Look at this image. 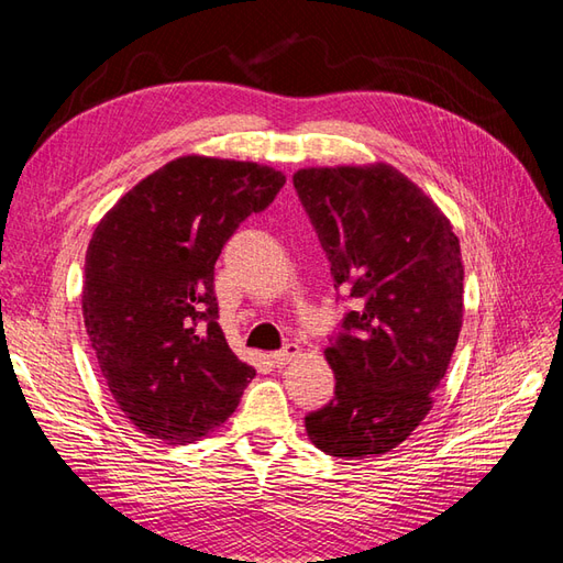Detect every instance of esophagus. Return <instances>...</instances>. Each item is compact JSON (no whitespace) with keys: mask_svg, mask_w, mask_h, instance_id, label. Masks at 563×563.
Returning a JSON list of instances; mask_svg holds the SVG:
<instances>
[{"mask_svg":"<svg viewBox=\"0 0 563 563\" xmlns=\"http://www.w3.org/2000/svg\"><path fill=\"white\" fill-rule=\"evenodd\" d=\"M300 345L297 343H288L285 345L283 351H275V353H271V363H275V365H288V363H292L297 355H300Z\"/></svg>","mask_w":563,"mask_h":563,"instance_id":"1","label":"esophagus"}]
</instances>
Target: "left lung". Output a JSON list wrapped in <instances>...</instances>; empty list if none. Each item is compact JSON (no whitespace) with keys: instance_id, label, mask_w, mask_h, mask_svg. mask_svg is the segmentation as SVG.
Masks as SVG:
<instances>
[{"instance_id":"8db88e82","label":"left lung","mask_w":563,"mask_h":563,"mask_svg":"<svg viewBox=\"0 0 563 563\" xmlns=\"http://www.w3.org/2000/svg\"><path fill=\"white\" fill-rule=\"evenodd\" d=\"M355 307L324 351L333 399L305 418L319 450L377 457L421 426L445 377L464 314V266L452 224L389 164L312 166L292 176Z\"/></svg>"}]
</instances>
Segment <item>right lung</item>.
Returning <instances> with one entry per match:
<instances>
[{"label":"right lung","mask_w":563,"mask_h":563,"mask_svg":"<svg viewBox=\"0 0 563 563\" xmlns=\"http://www.w3.org/2000/svg\"><path fill=\"white\" fill-rule=\"evenodd\" d=\"M283 186L273 166L188 154L142 178L93 230L84 327L115 404L147 438L200 440L254 379L218 324L214 261Z\"/></svg>","instance_id":"add662e5"}]
</instances>
